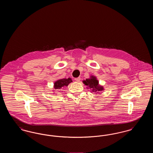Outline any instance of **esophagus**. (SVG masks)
<instances>
[{
    "label": "esophagus",
    "instance_id": "esophagus-1",
    "mask_svg": "<svg viewBox=\"0 0 153 153\" xmlns=\"http://www.w3.org/2000/svg\"><path fill=\"white\" fill-rule=\"evenodd\" d=\"M74 80H75V81H77V82H79V81H80V77L75 78V79H74Z\"/></svg>",
    "mask_w": 153,
    "mask_h": 153
}]
</instances>
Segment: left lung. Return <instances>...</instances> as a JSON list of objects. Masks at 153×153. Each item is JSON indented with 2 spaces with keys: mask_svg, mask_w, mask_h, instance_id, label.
<instances>
[{
  "mask_svg": "<svg viewBox=\"0 0 153 153\" xmlns=\"http://www.w3.org/2000/svg\"><path fill=\"white\" fill-rule=\"evenodd\" d=\"M83 82L85 85L88 86L89 88H92V91L96 94L103 90V87L99 85V81L95 76H91L90 79H87L86 80L83 81Z\"/></svg>",
  "mask_w": 153,
  "mask_h": 153,
  "instance_id": "1",
  "label": "left lung"
}]
</instances>
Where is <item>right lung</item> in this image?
Here are the masks:
<instances>
[{
	"label": "right lung",
	"mask_w": 153,
	"mask_h": 153,
	"mask_svg": "<svg viewBox=\"0 0 153 153\" xmlns=\"http://www.w3.org/2000/svg\"><path fill=\"white\" fill-rule=\"evenodd\" d=\"M72 82V80L71 78L63 79L57 80L54 82V88L56 89H59L63 87H67L69 83Z\"/></svg>",
	"instance_id": "obj_1"
}]
</instances>
